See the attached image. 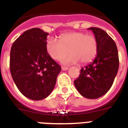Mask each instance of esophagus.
<instances>
[{"label": "esophagus", "mask_w": 128, "mask_h": 128, "mask_svg": "<svg viewBox=\"0 0 128 128\" xmlns=\"http://www.w3.org/2000/svg\"><path fill=\"white\" fill-rule=\"evenodd\" d=\"M62 70H63V71L68 70V67H66V66H62Z\"/></svg>", "instance_id": "obj_1"}]
</instances>
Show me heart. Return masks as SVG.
Returning <instances> with one entry per match:
<instances>
[{"label":"heart","instance_id":"1","mask_svg":"<svg viewBox=\"0 0 128 128\" xmlns=\"http://www.w3.org/2000/svg\"><path fill=\"white\" fill-rule=\"evenodd\" d=\"M98 48L96 38L84 32L65 33L60 35L59 41L52 38L46 42L47 52L54 60H61L68 52L71 53L63 59L64 64L76 63L79 61L82 64L91 62L97 54Z\"/></svg>","mask_w":128,"mask_h":128}]
</instances>
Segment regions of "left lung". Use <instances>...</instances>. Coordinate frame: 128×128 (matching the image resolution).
I'll list each match as a JSON object with an SVG mask.
<instances>
[{
    "mask_svg": "<svg viewBox=\"0 0 128 128\" xmlns=\"http://www.w3.org/2000/svg\"><path fill=\"white\" fill-rule=\"evenodd\" d=\"M88 29L97 39V55L93 62L81 68L74 83L82 96L96 99L107 93L113 84L119 68V57L115 42L106 31L96 27Z\"/></svg>",
    "mask_w": 128,
    "mask_h": 128,
    "instance_id": "1",
    "label": "left lung"
}]
</instances>
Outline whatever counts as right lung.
I'll return each mask as SVG.
<instances>
[{
    "label": "right lung",
    "instance_id": "1",
    "mask_svg": "<svg viewBox=\"0 0 128 128\" xmlns=\"http://www.w3.org/2000/svg\"><path fill=\"white\" fill-rule=\"evenodd\" d=\"M48 35L40 28H31L20 35L11 47V76L19 91L33 100L50 95L61 71V66L46 50Z\"/></svg>",
    "mask_w": 128,
    "mask_h": 128
}]
</instances>
